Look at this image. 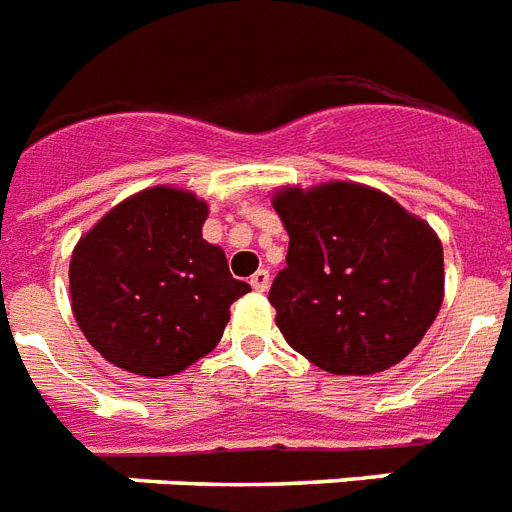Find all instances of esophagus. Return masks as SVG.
<instances>
[{
    "mask_svg": "<svg viewBox=\"0 0 512 512\" xmlns=\"http://www.w3.org/2000/svg\"><path fill=\"white\" fill-rule=\"evenodd\" d=\"M269 282H272V277H269L267 269H259V272L251 277V288L259 290V293H264V290L269 288Z\"/></svg>",
    "mask_w": 512,
    "mask_h": 512,
    "instance_id": "34e87169",
    "label": "esophagus"
}]
</instances>
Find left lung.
<instances>
[{
	"label": "left lung",
	"instance_id": "obj_1",
	"mask_svg": "<svg viewBox=\"0 0 512 512\" xmlns=\"http://www.w3.org/2000/svg\"><path fill=\"white\" fill-rule=\"evenodd\" d=\"M288 267L269 304L293 349L333 375L402 362L444 301V248L431 224L357 182L280 187Z\"/></svg>",
	"mask_w": 512,
	"mask_h": 512
}]
</instances>
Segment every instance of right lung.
Returning a JSON list of instances; mask_svg holds the SVG:
<instances>
[{
  "label": "right lung",
  "mask_w": 512,
  "mask_h": 512,
  "mask_svg": "<svg viewBox=\"0 0 512 512\" xmlns=\"http://www.w3.org/2000/svg\"><path fill=\"white\" fill-rule=\"evenodd\" d=\"M208 203L158 185L110 208L73 248L71 309L110 365L177 375L222 341L230 306L251 285L203 240Z\"/></svg>",
  "instance_id": "add662e5"
}]
</instances>
